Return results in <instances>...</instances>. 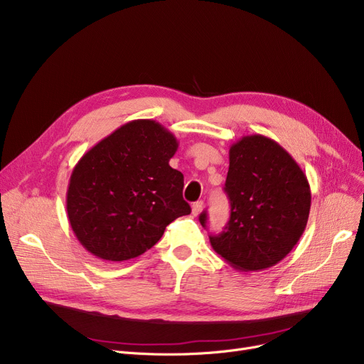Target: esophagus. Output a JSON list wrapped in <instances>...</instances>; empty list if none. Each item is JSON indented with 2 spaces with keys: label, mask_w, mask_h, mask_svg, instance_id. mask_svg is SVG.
Wrapping results in <instances>:
<instances>
[{
  "label": "esophagus",
  "mask_w": 364,
  "mask_h": 364,
  "mask_svg": "<svg viewBox=\"0 0 364 364\" xmlns=\"http://www.w3.org/2000/svg\"><path fill=\"white\" fill-rule=\"evenodd\" d=\"M202 209H203V202L200 200V202H195L193 205H192V214L195 215V217H198L200 213H202Z\"/></svg>",
  "instance_id": "1"
}]
</instances>
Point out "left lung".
Here are the masks:
<instances>
[{"label":"left lung","instance_id":"obj_1","mask_svg":"<svg viewBox=\"0 0 364 364\" xmlns=\"http://www.w3.org/2000/svg\"><path fill=\"white\" fill-rule=\"evenodd\" d=\"M225 193L230 220L213 250L239 272H262L280 262L307 225L311 190L304 171L277 141L252 134L228 150ZM199 221L206 227V213Z\"/></svg>","mask_w":364,"mask_h":364}]
</instances>
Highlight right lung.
<instances>
[{
  "instance_id": "1",
  "label": "right lung",
  "mask_w": 364,
  "mask_h": 364,
  "mask_svg": "<svg viewBox=\"0 0 364 364\" xmlns=\"http://www.w3.org/2000/svg\"><path fill=\"white\" fill-rule=\"evenodd\" d=\"M178 140L153 119H136L92 146L75 165L66 192L72 230L105 261L144 254L169 223L188 215L184 177L169 166Z\"/></svg>"
}]
</instances>
